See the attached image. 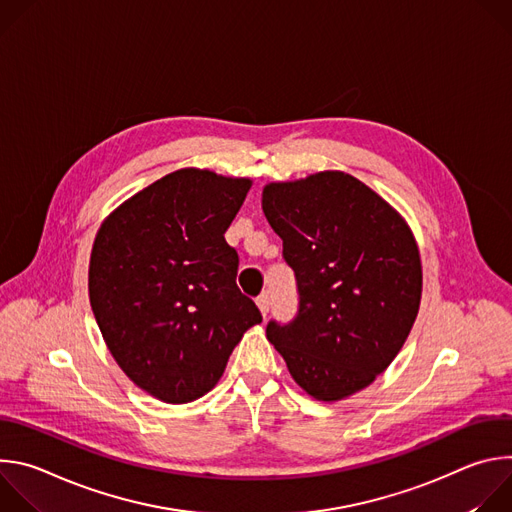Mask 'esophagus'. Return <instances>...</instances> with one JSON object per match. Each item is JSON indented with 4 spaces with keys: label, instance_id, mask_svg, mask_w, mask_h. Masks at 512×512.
I'll return each instance as SVG.
<instances>
[{
    "label": "esophagus",
    "instance_id": "esophagus-1",
    "mask_svg": "<svg viewBox=\"0 0 512 512\" xmlns=\"http://www.w3.org/2000/svg\"><path fill=\"white\" fill-rule=\"evenodd\" d=\"M255 302H257V306H259L261 314H263V316H267V314H269V296H267V294H261Z\"/></svg>",
    "mask_w": 512,
    "mask_h": 512
}]
</instances>
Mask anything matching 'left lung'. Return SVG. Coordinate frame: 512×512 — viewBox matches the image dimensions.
<instances>
[{
  "label": "left lung",
  "mask_w": 512,
  "mask_h": 512,
  "mask_svg": "<svg viewBox=\"0 0 512 512\" xmlns=\"http://www.w3.org/2000/svg\"><path fill=\"white\" fill-rule=\"evenodd\" d=\"M261 206L296 271L294 322L267 340L310 397L326 403L369 387L399 354L421 302V257L405 218L338 170L265 184Z\"/></svg>",
  "instance_id": "8db88e82"
}]
</instances>
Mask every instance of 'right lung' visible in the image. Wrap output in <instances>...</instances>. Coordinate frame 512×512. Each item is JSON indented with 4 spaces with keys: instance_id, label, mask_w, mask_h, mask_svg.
Returning <instances> with one entry per match:
<instances>
[{
    "instance_id": "add662e5",
    "label": "right lung",
    "mask_w": 512,
    "mask_h": 512,
    "mask_svg": "<svg viewBox=\"0 0 512 512\" xmlns=\"http://www.w3.org/2000/svg\"><path fill=\"white\" fill-rule=\"evenodd\" d=\"M251 184L182 168L127 198L97 231L95 320L121 371L164 403L206 395L263 320L237 287L239 255L225 241Z\"/></svg>"
}]
</instances>
